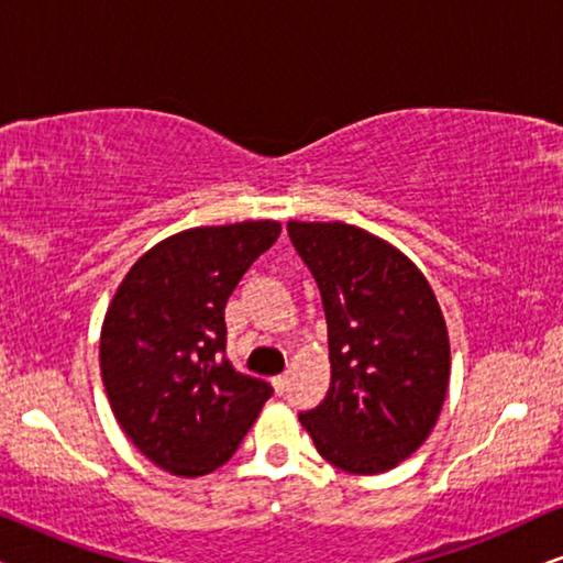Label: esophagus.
Wrapping results in <instances>:
<instances>
[{
  "label": "esophagus",
  "mask_w": 563,
  "mask_h": 563,
  "mask_svg": "<svg viewBox=\"0 0 563 563\" xmlns=\"http://www.w3.org/2000/svg\"><path fill=\"white\" fill-rule=\"evenodd\" d=\"M272 384H274V389L279 391V395H284V389H287V384H289V376H287V374H279V376H274Z\"/></svg>",
  "instance_id": "1"
}]
</instances>
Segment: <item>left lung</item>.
I'll list each match as a JSON object with an SVG mask.
<instances>
[{
	"label": "left lung",
	"mask_w": 563,
	"mask_h": 563,
	"mask_svg": "<svg viewBox=\"0 0 563 563\" xmlns=\"http://www.w3.org/2000/svg\"><path fill=\"white\" fill-rule=\"evenodd\" d=\"M318 282L330 389L299 412L314 449L351 474H382L426 443L449 391V330L405 253L345 222L287 225Z\"/></svg>",
	"instance_id": "1"
}]
</instances>
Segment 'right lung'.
Listing matches in <instances>:
<instances>
[{"label":"right lung","mask_w":563,"mask_h":563,"mask_svg":"<svg viewBox=\"0 0 563 563\" xmlns=\"http://www.w3.org/2000/svg\"><path fill=\"white\" fill-rule=\"evenodd\" d=\"M282 233L274 220L191 228L143 253L104 314L99 366L120 428L153 464L202 476L233 456L272 384L225 356V305Z\"/></svg>","instance_id":"1"}]
</instances>
